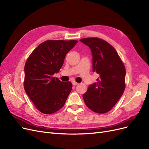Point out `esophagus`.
<instances>
[{
	"instance_id": "obj_1",
	"label": "esophagus",
	"mask_w": 149,
	"mask_h": 149,
	"mask_svg": "<svg viewBox=\"0 0 149 149\" xmlns=\"http://www.w3.org/2000/svg\"><path fill=\"white\" fill-rule=\"evenodd\" d=\"M72 84H73V86H76V85H78V83H76V82H75V81H73V82H72Z\"/></svg>"
}]
</instances>
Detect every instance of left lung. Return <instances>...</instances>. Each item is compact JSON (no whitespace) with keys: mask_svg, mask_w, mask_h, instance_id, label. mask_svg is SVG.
Returning a JSON list of instances; mask_svg holds the SVG:
<instances>
[{"mask_svg":"<svg viewBox=\"0 0 149 149\" xmlns=\"http://www.w3.org/2000/svg\"><path fill=\"white\" fill-rule=\"evenodd\" d=\"M91 49L93 71L100 74L97 82L90 84L83 95L86 105L93 111L103 114L118 102L125 89V69L114 48L98 38L80 40Z\"/></svg>","mask_w":149,"mask_h":149,"instance_id":"8db88e82","label":"left lung"}]
</instances>
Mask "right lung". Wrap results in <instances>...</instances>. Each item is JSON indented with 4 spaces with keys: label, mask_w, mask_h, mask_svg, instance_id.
<instances>
[{
    "label": "right lung",
    "mask_w": 149,
    "mask_h": 149,
    "mask_svg": "<svg viewBox=\"0 0 149 149\" xmlns=\"http://www.w3.org/2000/svg\"><path fill=\"white\" fill-rule=\"evenodd\" d=\"M77 40H47L36 48L25 65L24 88L37 109L53 114L64 106L72 89L70 81L61 82L53 75L59 72L66 54Z\"/></svg>",
    "instance_id": "right-lung-1"
}]
</instances>
